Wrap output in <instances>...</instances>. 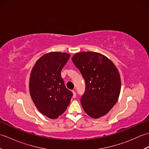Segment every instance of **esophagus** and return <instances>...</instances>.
Returning a JSON list of instances; mask_svg holds the SVG:
<instances>
[{
    "label": "esophagus",
    "mask_w": 149,
    "mask_h": 149,
    "mask_svg": "<svg viewBox=\"0 0 149 149\" xmlns=\"http://www.w3.org/2000/svg\"><path fill=\"white\" fill-rule=\"evenodd\" d=\"M72 92H73V97L75 98V97H76V93H75V91H72Z\"/></svg>",
    "instance_id": "1"
}]
</instances>
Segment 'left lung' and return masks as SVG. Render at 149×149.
Returning <instances> with one entry per match:
<instances>
[{
    "instance_id": "1",
    "label": "left lung",
    "mask_w": 149,
    "mask_h": 149,
    "mask_svg": "<svg viewBox=\"0 0 149 149\" xmlns=\"http://www.w3.org/2000/svg\"><path fill=\"white\" fill-rule=\"evenodd\" d=\"M72 60L86 84L81 99L84 111L93 118L106 115L120 95L121 81L118 69L110 59L98 52H78Z\"/></svg>"
}]
</instances>
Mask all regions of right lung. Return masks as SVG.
<instances>
[{
    "mask_svg": "<svg viewBox=\"0 0 149 149\" xmlns=\"http://www.w3.org/2000/svg\"><path fill=\"white\" fill-rule=\"evenodd\" d=\"M70 56L65 52L47 53L38 60L31 72V99L39 111L51 119L58 118L65 112L73 96L61 75Z\"/></svg>",
    "mask_w": 149,
    "mask_h": 149,
    "instance_id": "1",
    "label": "right lung"
}]
</instances>
